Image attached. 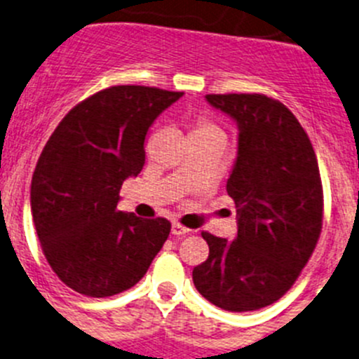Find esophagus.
I'll return each mask as SVG.
<instances>
[{"label":"esophagus","instance_id":"esophagus-1","mask_svg":"<svg viewBox=\"0 0 359 359\" xmlns=\"http://www.w3.org/2000/svg\"><path fill=\"white\" fill-rule=\"evenodd\" d=\"M189 231H190V229L187 228V226L180 224V222H174V224H172V235L182 236V235H187Z\"/></svg>","mask_w":359,"mask_h":359}]
</instances>
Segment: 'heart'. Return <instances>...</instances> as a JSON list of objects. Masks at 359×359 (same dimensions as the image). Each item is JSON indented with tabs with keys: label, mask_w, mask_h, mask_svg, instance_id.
<instances>
[{
	"label": "heart",
	"mask_w": 359,
	"mask_h": 359,
	"mask_svg": "<svg viewBox=\"0 0 359 359\" xmlns=\"http://www.w3.org/2000/svg\"><path fill=\"white\" fill-rule=\"evenodd\" d=\"M190 139L192 140H226L224 128L213 115H197L190 124Z\"/></svg>",
	"instance_id": "b5f03b06"
}]
</instances>
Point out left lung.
I'll list each match as a JSON object with an SVG mask.
<instances>
[{
    "label": "left lung",
    "instance_id": "1",
    "mask_svg": "<svg viewBox=\"0 0 359 359\" xmlns=\"http://www.w3.org/2000/svg\"><path fill=\"white\" fill-rule=\"evenodd\" d=\"M238 124V156L228 180L235 240L203 231L206 262L192 272L197 292L226 311L265 308L292 288L320 238L324 192L304 128L265 94H206Z\"/></svg>",
    "mask_w": 359,
    "mask_h": 359
}]
</instances>
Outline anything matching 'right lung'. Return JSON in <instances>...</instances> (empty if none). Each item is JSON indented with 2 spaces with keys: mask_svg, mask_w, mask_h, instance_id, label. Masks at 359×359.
Returning <instances> with one entry per match:
<instances>
[{
  "mask_svg": "<svg viewBox=\"0 0 359 359\" xmlns=\"http://www.w3.org/2000/svg\"><path fill=\"white\" fill-rule=\"evenodd\" d=\"M183 92L114 85L80 101L46 142L32 177V215L49 267L88 297L121 294L144 278L170 222L117 210L119 190L146 163L153 121Z\"/></svg>",
  "mask_w": 359,
  "mask_h": 359,
  "instance_id": "add662e5",
  "label": "right lung"
}]
</instances>
